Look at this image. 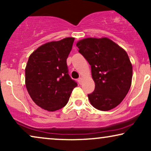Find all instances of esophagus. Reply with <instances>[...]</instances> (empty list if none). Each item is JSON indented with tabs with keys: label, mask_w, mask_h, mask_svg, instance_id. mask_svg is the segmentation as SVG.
<instances>
[{
	"label": "esophagus",
	"mask_w": 151,
	"mask_h": 151,
	"mask_svg": "<svg viewBox=\"0 0 151 151\" xmlns=\"http://www.w3.org/2000/svg\"><path fill=\"white\" fill-rule=\"evenodd\" d=\"M78 83L80 84V85H82V83H83V78H78Z\"/></svg>",
	"instance_id": "esophagus-1"
}]
</instances>
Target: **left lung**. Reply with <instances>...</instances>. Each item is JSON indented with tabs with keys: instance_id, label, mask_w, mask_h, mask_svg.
Wrapping results in <instances>:
<instances>
[{
	"instance_id": "obj_1",
	"label": "left lung",
	"mask_w": 151,
	"mask_h": 151,
	"mask_svg": "<svg viewBox=\"0 0 151 151\" xmlns=\"http://www.w3.org/2000/svg\"><path fill=\"white\" fill-rule=\"evenodd\" d=\"M91 65L95 89L88 94L96 109L108 111L122 102L130 89L132 66L127 52L106 37L86 38L76 44Z\"/></svg>"
}]
</instances>
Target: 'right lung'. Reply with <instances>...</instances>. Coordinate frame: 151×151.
<instances>
[{"label":"right lung","mask_w":151,"mask_h":151,"mask_svg":"<svg viewBox=\"0 0 151 151\" xmlns=\"http://www.w3.org/2000/svg\"><path fill=\"white\" fill-rule=\"evenodd\" d=\"M73 37L46 43L29 57L25 67V86L31 99L46 110L53 111L66 105L78 84L68 75L66 59Z\"/></svg>","instance_id":"right-lung-1"}]
</instances>
